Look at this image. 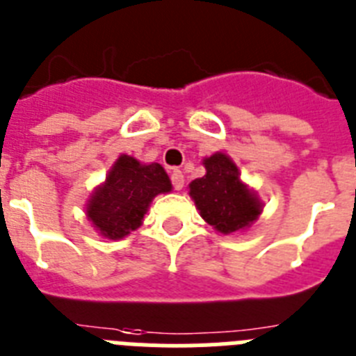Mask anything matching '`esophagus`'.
Wrapping results in <instances>:
<instances>
[{
	"instance_id": "obj_1",
	"label": "esophagus",
	"mask_w": 356,
	"mask_h": 356,
	"mask_svg": "<svg viewBox=\"0 0 356 356\" xmlns=\"http://www.w3.org/2000/svg\"><path fill=\"white\" fill-rule=\"evenodd\" d=\"M172 184H174L175 190H182V186H184V175H182L181 170L174 168V172H172Z\"/></svg>"
}]
</instances>
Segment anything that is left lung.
<instances>
[{"mask_svg":"<svg viewBox=\"0 0 356 356\" xmlns=\"http://www.w3.org/2000/svg\"><path fill=\"white\" fill-rule=\"evenodd\" d=\"M204 177L190 182V197L204 222L222 234L249 229L264 211L258 193L240 179L238 166L227 154L204 157Z\"/></svg>","mask_w":356,"mask_h":356,"instance_id":"obj_1","label":"left lung"}]
</instances>
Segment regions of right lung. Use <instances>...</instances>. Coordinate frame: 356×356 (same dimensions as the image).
Instances as JSON below:
<instances>
[{"label":"right lung","mask_w":356,"mask_h":356,"mask_svg":"<svg viewBox=\"0 0 356 356\" xmlns=\"http://www.w3.org/2000/svg\"><path fill=\"white\" fill-rule=\"evenodd\" d=\"M172 182L159 163H141L122 154L92 190L86 216L107 240H122L143 224L154 197L170 193Z\"/></svg>","instance_id":"obj_1"}]
</instances>
